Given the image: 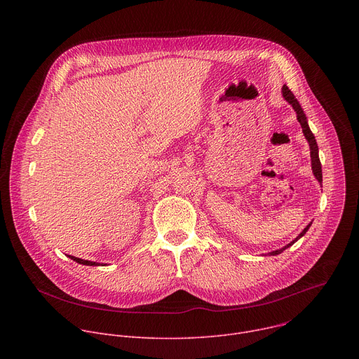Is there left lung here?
Returning <instances> with one entry per match:
<instances>
[{"label":"left lung","instance_id":"left-lung-1","mask_svg":"<svg viewBox=\"0 0 359 359\" xmlns=\"http://www.w3.org/2000/svg\"><path fill=\"white\" fill-rule=\"evenodd\" d=\"M281 92H283L284 99L288 102V104L292 107V109H294V111H295V114H297V119H298V122H299V125H301V128H302V133H304L305 139L309 140V144H310L313 173H314L316 179H317L320 183H323V170H321V162H320V158H318V144H317V140H316V137H314V135H313V132H311L310 126H309V122H306L305 114H304V111H302V108H301V105H299V102L295 99L294 93L288 89V86H287V85H284V86H283V90H281ZM310 226H311V223H310L309 226H306V227L299 233V236H298L295 240H292L290 244H287L285 247H283V248H280V250L271 251L270 254H271V255H277V254L283 252L285 248H288L290 245H292L298 238H301V237L306 233V230L310 229Z\"/></svg>","mask_w":359,"mask_h":359}]
</instances>
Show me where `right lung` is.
<instances>
[{"label": "right lung", "mask_w": 359, "mask_h": 359, "mask_svg": "<svg viewBox=\"0 0 359 359\" xmlns=\"http://www.w3.org/2000/svg\"><path fill=\"white\" fill-rule=\"evenodd\" d=\"M68 257L79 264H83V266H99V263H95V262H88V260H82V259H78V257H74V255H68ZM100 266H105V264H100Z\"/></svg>", "instance_id": "add662e5"}]
</instances>
